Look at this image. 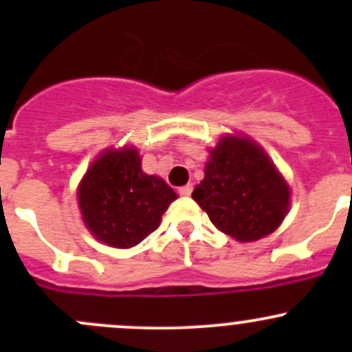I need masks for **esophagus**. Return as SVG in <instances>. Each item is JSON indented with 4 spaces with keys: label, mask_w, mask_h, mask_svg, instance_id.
<instances>
[{
    "label": "esophagus",
    "mask_w": 352,
    "mask_h": 352,
    "mask_svg": "<svg viewBox=\"0 0 352 352\" xmlns=\"http://www.w3.org/2000/svg\"><path fill=\"white\" fill-rule=\"evenodd\" d=\"M179 194L180 196H190V194H192V184H187V186L179 187Z\"/></svg>",
    "instance_id": "esophagus-1"
}]
</instances>
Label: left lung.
I'll return each mask as SVG.
<instances>
[{
	"mask_svg": "<svg viewBox=\"0 0 352 352\" xmlns=\"http://www.w3.org/2000/svg\"><path fill=\"white\" fill-rule=\"evenodd\" d=\"M289 186L267 153L247 136H223L192 199L219 232L255 242L274 232L289 209Z\"/></svg>",
	"mask_w": 352,
	"mask_h": 352,
	"instance_id": "obj_1",
	"label": "left lung"
}]
</instances>
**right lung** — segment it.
Listing matches in <instances>:
<instances>
[{
	"mask_svg": "<svg viewBox=\"0 0 352 352\" xmlns=\"http://www.w3.org/2000/svg\"><path fill=\"white\" fill-rule=\"evenodd\" d=\"M175 199L165 180L143 172L134 146L105 150L78 186L85 226L98 242L116 248L143 242Z\"/></svg>",
	"mask_w": 352,
	"mask_h": 352,
	"instance_id": "1",
	"label": "right lung"
}]
</instances>
